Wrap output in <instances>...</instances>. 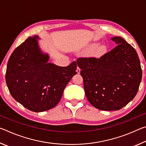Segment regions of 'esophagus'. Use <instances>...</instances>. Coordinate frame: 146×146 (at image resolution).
<instances>
[{
	"label": "esophagus",
	"mask_w": 146,
	"mask_h": 146,
	"mask_svg": "<svg viewBox=\"0 0 146 146\" xmlns=\"http://www.w3.org/2000/svg\"><path fill=\"white\" fill-rule=\"evenodd\" d=\"M76 73H77L78 74H79V73H80V68H79L78 66L77 67V68H76Z\"/></svg>",
	"instance_id": "1"
}]
</instances>
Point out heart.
<instances>
[{"label":"heart","instance_id":"obj_1","mask_svg":"<svg viewBox=\"0 0 146 146\" xmlns=\"http://www.w3.org/2000/svg\"><path fill=\"white\" fill-rule=\"evenodd\" d=\"M98 44H93L91 45L89 48L88 49L87 52L88 53H91L93 51H95V55L96 56H100L103 55L106 51V47L104 45H101L98 46Z\"/></svg>","mask_w":146,"mask_h":146}]
</instances>
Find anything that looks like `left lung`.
<instances>
[{
  "label": "left lung",
  "mask_w": 146,
  "mask_h": 146,
  "mask_svg": "<svg viewBox=\"0 0 146 146\" xmlns=\"http://www.w3.org/2000/svg\"><path fill=\"white\" fill-rule=\"evenodd\" d=\"M117 46L100 58L80 57L84 88L91 104L103 111L119 110L135 98L142 71L135 48L120 36Z\"/></svg>",
  "instance_id": "8db88e82"
}]
</instances>
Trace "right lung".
<instances>
[{
  "label": "right lung",
  "mask_w": 146,
  "mask_h": 146,
  "mask_svg": "<svg viewBox=\"0 0 146 146\" xmlns=\"http://www.w3.org/2000/svg\"><path fill=\"white\" fill-rule=\"evenodd\" d=\"M38 36L28 37L9 58L6 82L14 99L34 112L55 107L66 85L76 73V62L66 67L48 63L38 48Z\"/></svg>",
  "instance_id": "obj_1"
}]
</instances>
